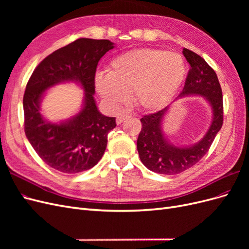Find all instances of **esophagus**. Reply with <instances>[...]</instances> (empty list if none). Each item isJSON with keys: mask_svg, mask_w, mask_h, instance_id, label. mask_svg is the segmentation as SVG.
<instances>
[{"mask_svg": "<svg viewBox=\"0 0 249 249\" xmlns=\"http://www.w3.org/2000/svg\"><path fill=\"white\" fill-rule=\"evenodd\" d=\"M130 117V115H127V114H123V115H118L117 116V118H116V124H122L124 120H125V119H127Z\"/></svg>", "mask_w": 249, "mask_h": 249, "instance_id": "1", "label": "esophagus"}]
</instances>
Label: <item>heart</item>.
Segmentation results:
<instances>
[{
  "label": "heart",
  "mask_w": 249,
  "mask_h": 249,
  "mask_svg": "<svg viewBox=\"0 0 249 249\" xmlns=\"http://www.w3.org/2000/svg\"><path fill=\"white\" fill-rule=\"evenodd\" d=\"M185 60L178 53L139 49L112 60L108 73L95 74L94 85L104 102L117 109L132 92L133 102L146 112L159 111L175 99L186 77Z\"/></svg>",
  "instance_id": "obj_1"
}]
</instances>
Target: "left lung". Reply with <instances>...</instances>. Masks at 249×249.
Wrapping results in <instances>:
<instances>
[{"instance_id": "1", "label": "left lung", "mask_w": 249, "mask_h": 249, "mask_svg": "<svg viewBox=\"0 0 249 249\" xmlns=\"http://www.w3.org/2000/svg\"><path fill=\"white\" fill-rule=\"evenodd\" d=\"M183 55L190 64V71L178 97L202 96L212 109V122L205 136L198 142L178 146L167 139L162 129L163 119L169 106L140 119L142 129L137 139L140 160L147 169L160 175H178L196 164L208 153L223 124L222 90L216 72L205 59L194 52L183 49Z\"/></svg>"}]
</instances>
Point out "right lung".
<instances>
[{
	"mask_svg": "<svg viewBox=\"0 0 249 249\" xmlns=\"http://www.w3.org/2000/svg\"><path fill=\"white\" fill-rule=\"evenodd\" d=\"M113 48L107 39H77L44 58L28 82L22 100L26 136L42 161L60 172L92 168L116 126L115 117L103 115L93 96L97 63ZM65 81L77 82L86 91L82 108L69 120L52 123L40 113L42 97L49 88Z\"/></svg>",
	"mask_w": 249,
	"mask_h": 249,
	"instance_id": "right-lung-1",
	"label": "right lung"
}]
</instances>
